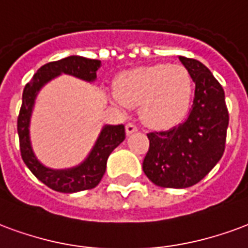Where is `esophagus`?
Here are the masks:
<instances>
[{
  "mask_svg": "<svg viewBox=\"0 0 248 248\" xmlns=\"http://www.w3.org/2000/svg\"><path fill=\"white\" fill-rule=\"evenodd\" d=\"M135 131H138V127H137L135 124H126V134H127V135H131V134L135 133Z\"/></svg>",
  "mask_w": 248,
  "mask_h": 248,
  "instance_id": "1",
  "label": "esophagus"
}]
</instances>
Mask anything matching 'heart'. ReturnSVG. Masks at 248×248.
Returning <instances> with one entry per match:
<instances>
[{"label": "heart", "mask_w": 248, "mask_h": 248, "mask_svg": "<svg viewBox=\"0 0 248 248\" xmlns=\"http://www.w3.org/2000/svg\"><path fill=\"white\" fill-rule=\"evenodd\" d=\"M193 92V78L186 68L157 63L119 73L113 100L121 106L139 105L143 124L150 129L166 130L184 121Z\"/></svg>", "instance_id": "b5f03b06"}]
</instances>
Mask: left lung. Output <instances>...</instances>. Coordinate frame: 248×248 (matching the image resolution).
Wrapping results in <instances>:
<instances>
[{
	"instance_id": "left-lung-1",
	"label": "left lung",
	"mask_w": 248,
	"mask_h": 248,
	"mask_svg": "<svg viewBox=\"0 0 248 248\" xmlns=\"http://www.w3.org/2000/svg\"><path fill=\"white\" fill-rule=\"evenodd\" d=\"M179 60L196 84L193 105L185 122L147 134L150 148L143 172L157 186L183 189L202 180L221 160L229 113L223 88L208 68L194 59Z\"/></svg>"
}]
</instances>
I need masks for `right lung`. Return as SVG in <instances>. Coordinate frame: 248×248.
Wrapping results in <instances>:
<instances>
[{"mask_svg":"<svg viewBox=\"0 0 248 248\" xmlns=\"http://www.w3.org/2000/svg\"><path fill=\"white\" fill-rule=\"evenodd\" d=\"M101 62L96 59H87L78 55L68 56L58 62L45 64L26 84L22 94V106L18 115V137L21 147L22 159L27 168L51 189L62 193H75L80 190L92 189L105 175L108 157L115 147H118L126 138L124 124H105L101 130L94 146L88 156L78 166L65 170H54L42 164L32 150L30 139V121L32 109L35 105L38 93L47 82L55 78L71 75L81 78L84 81L93 82L97 78V71L100 69Z\"/></svg>","mask_w":248,"mask_h":248,"instance_id":"1","label":"right lung"}]
</instances>
